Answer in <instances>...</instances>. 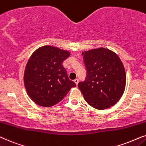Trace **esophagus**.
<instances>
[{"label": "esophagus", "instance_id": "1", "mask_svg": "<svg viewBox=\"0 0 146 146\" xmlns=\"http://www.w3.org/2000/svg\"><path fill=\"white\" fill-rule=\"evenodd\" d=\"M74 82H75V84L77 85V84H78V83H79V80L77 79H75V80H74Z\"/></svg>", "mask_w": 146, "mask_h": 146}]
</instances>
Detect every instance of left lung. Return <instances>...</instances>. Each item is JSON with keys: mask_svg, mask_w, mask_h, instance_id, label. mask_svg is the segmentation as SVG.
I'll use <instances>...</instances> for the list:
<instances>
[{"mask_svg": "<svg viewBox=\"0 0 146 146\" xmlns=\"http://www.w3.org/2000/svg\"><path fill=\"white\" fill-rule=\"evenodd\" d=\"M82 55L87 73L78 87L85 100L97 110L114 106L123 96L126 84L125 68L119 56L103 47L85 50Z\"/></svg>", "mask_w": 146, "mask_h": 146, "instance_id": "8db88e82", "label": "left lung"}]
</instances>
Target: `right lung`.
Returning <instances> with one entry per match:
<instances>
[{
  "mask_svg": "<svg viewBox=\"0 0 146 146\" xmlns=\"http://www.w3.org/2000/svg\"><path fill=\"white\" fill-rule=\"evenodd\" d=\"M70 52L51 45L38 48L25 66L24 85L29 98L38 106L51 107L61 102L75 83L68 78L63 62Z\"/></svg>",
  "mask_w": 146,
  "mask_h": 146,
  "instance_id": "right-lung-1",
  "label": "right lung"
}]
</instances>
